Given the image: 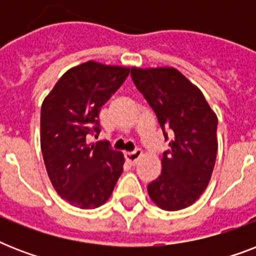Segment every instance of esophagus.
<instances>
[{
	"instance_id": "34e87169",
	"label": "esophagus",
	"mask_w": 256,
	"mask_h": 256,
	"mask_svg": "<svg viewBox=\"0 0 256 256\" xmlns=\"http://www.w3.org/2000/svg\"><path fill=\"white\" fill-rule=\"evenodd\" d=\"M140 156H142V150H140V148H136L134 152H126V154H124V158H126V160L132 164H136Z\"/></svg>"
}]
</instances>
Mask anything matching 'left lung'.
Segmentation results:
<instances>
[{
	"instance_id": "8db88e82",
	"label": "left lung",
	"mask_w": 256,
	"mask_h": 256,
	"mask_svg": "<svg viewBox=\"0 0 256 256\" xmlns=\"http://www.w3.org/2000/svg\"><path fill=\"white\" fill-rule=\"evenodd\" d=\"M132 78L156 112L164 140L170 138L162 172L148 183V195L164 210L186 208L210 182L218 152V118L202 92L174 68H134Z\"/></svg>"
}]
</instances>
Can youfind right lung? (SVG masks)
<instances>
[{
	"label": "right lung",
	"instance_id": "add662e5",
	"mask_svg": "<svg viewBox=\"0 0 256 256\" xmlns=\"http://www.w3.org/2000/svg\"><path fill=\"white\" fill-rule=\"evenodd\" d=\"M130 69L88 61L62 76L41 108V150L52 184L80 208L102 206L124 171V154L100 134V108L120 88Z\"/></svg>",
	"mask_w": 256,
	"mask_h": 256
}]
</instances>
